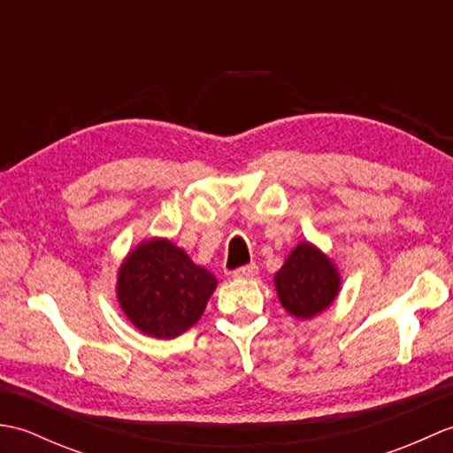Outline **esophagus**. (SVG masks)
I'll return each instance as SVG.
<instances>
[{
    "instance_id": "1",
    "label": "esophagus",
    "mask_w": 453,
    "mask_h": 453,
    "mask_svg": "<svg viewBox=\"0 0 453 453\" xmlns=\"http://www.w3.org/2000/svg\"><path fill=\"white\" fill-rule=\"evenodd\" d=\"M234 278H255L258 274V266L257 265H245L239 266L232 273Z\"/></svg>"
}]
</instances>
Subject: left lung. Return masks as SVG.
<instances>
[{"label":"left lung","mask_w":453,"mask_h":453,"mask_svg":"<svg viewBox=\"0 0 453 453\" xmlns=\"http://www.w3.org/2000/svg\"><path fill=\"white\" fill-rule=\"evenodd\" d=\"M274 284L286 311L310 319L333 303L341 278L321 251L310 243H300L276 273Z\"/></svg>","instance_id":"obj_1"}]
</instances>
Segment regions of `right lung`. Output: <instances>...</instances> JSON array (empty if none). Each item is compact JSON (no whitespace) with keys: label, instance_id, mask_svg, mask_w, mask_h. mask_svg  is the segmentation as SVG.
I'll return each mask as SVG.
<instances>
[{"label":"right lung","instance_id":"obj_1","mask_svg":"<svg viewBox=\"0 0 453 453\" xmlns=\"http://www.w3.org/2000/svg\"><path fill=\"white\" fill-rule=\"evenodd\" d=\"M216 284V276L192 263L182 249L153 239L122 263L117 290L134 326L156 339H173L200 319Z\"/></svg>","mask_w":453,"mask_h":453}]
</instances>
